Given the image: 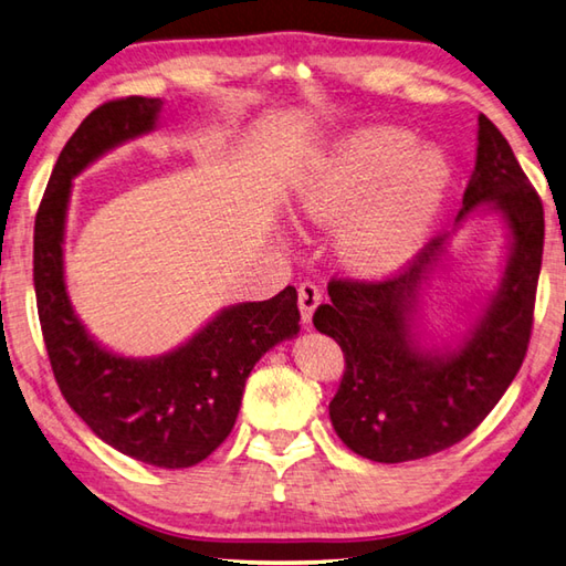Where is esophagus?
I'll use <instances>...</instances> for the list:
<instances>
[{
	"mask_svg": "<svg viewBox=\"0 0 566 566\" xmlns=\"http://www.w3.org/2000/svg\"><path fill=\"white\" fill-rule=\"evenodd\" d=\"M323 301V293H319V287L313 281H303L297 285V305H301V315L305 323H311L313 311Z\"/></svg>",
	"mask_w": 566,
	"mask_h": 566,
	"instance_id": "esophagus-1",
	"label": "esophagus"
}]
</instances>
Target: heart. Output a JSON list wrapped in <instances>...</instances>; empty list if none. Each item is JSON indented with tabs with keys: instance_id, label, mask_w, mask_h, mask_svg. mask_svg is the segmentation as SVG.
I'll use <instances>...</instances> for the list:
<instances>
[{
	"instance_id": "b5f03b06",
	"label": "heart",
	"mask_w": 566,
	"mask_h": 566,
	"mask_svg": "<svg viewBox=\"0 0 566 566\" xmlns=\"http://www.w3.org/2000/svg\"><path fill=\"white\" fill-rule=\"evenodd\" d=\"M401 127H365L339 140L297 187V209L339 223L335 249L347 269L381 275L421 249L451 179L446 157Z\"/></svg>"
}]
</instances>
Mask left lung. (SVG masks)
I'll use <instances>...</instances> for the list:
<instances>
[{
	"mask_svg": "<svg viewBox=\"0 0 566 566\" xmlns=\"http://www.w3.org/2000/svg\"><path fill=\"white\" fill-rule=\"evenodd\" d=\"M495 201L513 233L505 279L468 343L449 357L413 345L409 313L421 281L439 261L436 237L409 265L384 279H335L313 325L343 347L345 371L329 419L349 451L377 463L419 461L451 449L483 423L527 355L545 247V209L503 133L478 117L475 172L465 187V219Z\"/></svg>",
	"mask_w": 566,
	"mask_h": 566,
	"instance_id": "left-lung-1",
	"label": "left lung"
}]
</instances>
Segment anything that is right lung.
I'll return each mask as SVG.
<instances>
[{"instance_id":"add662e5","label":"right lung","mask_w":566,"mask_h":566,"mask_svg":"<svg viewBox=\"0 0 566 566\" xmlns=\"http://www.w3.org/2000/svg\"><path fill=\"white\" fill-rule=\"evenodd\" d=\"M163 101L127 95L95 108L59 155L34 221V291L49 361L69 407L135 461L189 468L214 453L237 423L255 361L297 335V293L241 303L175 352L125 359L85 335L63 283V221L71 179L117 143L153 130Z\"/></svg>"}]
</instances>
